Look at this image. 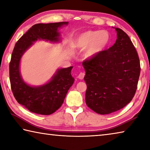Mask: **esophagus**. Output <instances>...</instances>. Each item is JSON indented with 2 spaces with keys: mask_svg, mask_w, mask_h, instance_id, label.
<instances>
[{
  "mask_svg": "<svg viewBox=\"0 0 150 150\" xmlns=\"http://www.w3.org/2000/svg\"><path fill=\"white\" fill-rule=\"evenodd\" d=\"M85 75V73L84 72H81L79 74L77 77L79 79H83L84 78Z\"/></svg>",
  "mask_w": 150,
  "mask_h": 150,
  "instance_id": "34e87169",
  "label": "esophagus"
}]
</instances>
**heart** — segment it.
<instances>
[{
  "instance_id": "obj_1",
  "label": "heart",
  "mask_w": 150,
  "mask_h": 150,
  "mask_svg": "<svg viewBox=\"0 0 150 150\" xmlns=\"http://www.w3.org/2000/svg\"><path fill=\"white\" fill-rule=\"evenodd\" d=\"M109 40L108 34L106 31L88 30L82 33L73 42V46L85 50L86 58H92L105 49Z\"/></svg>"
}]
</instances>
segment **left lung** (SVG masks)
<instances>
[{"mask_svg":"<svg viewBox=\"0 0 150 150\" xmlns=\"http://www.w3.org/2000/svg\"><path fill=\"white\" fill-rule=\"evenodd\" d=\"M117 39L112 46L83 61L87 88L85 102L100 115L124 108L132 100L138 87L140 63L126 33L115 28Z\"/></svg>","mask_w":150,"mask_h":150,"instance_id":"1","label":"left lung"}]
</instances>
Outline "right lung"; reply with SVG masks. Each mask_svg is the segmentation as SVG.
<instances>
[{
  "label": "right lung",
  "instance_id": "1",
  "mask_svg": "<svg viewBox=\"0 0 150 150\" xmlns=\"http://www.w3.org/2000/svg\"><path fill=\"white\" fill-rule=\"evenodd\" d=\"M67 24L68 22L36 24L15 44L9 65L12 91L17 102L32 112L50 115L61 107L68 90L74 83V78L71 75L73 67L59 69L47 84L32 87L26 84L20 75V58L32 42L38 40L57 42L59 35L57 28Z\"/></svg>",
  "mask_w": 150,
  "mask_h": 150
}]
</instances>
